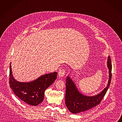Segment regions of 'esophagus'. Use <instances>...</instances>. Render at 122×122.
Masks as SVG:
<instances>
[{
    "label": "esophagus",
    "mask_w": 122,
    "mask_h": 122,
    "mask_svg": "<svg viewBox=\"0 0 122 122\" xmlns=\"http://www.w3.org/2000/svg\"><path fill=\"white\" fill-rule=\"evenodd\" d=\"M65 72H66V71L64 69L60 70L59 71V73H58L59 76L60 77H63L65 76Z\"/></svg>",
    "instance_id": "esophagus-1"
}]
</instances>
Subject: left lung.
Segmentation results:
<instances>
[{
    "mask_svg": "<svg viewBox=\"0 0 122 122\" xmlns=\"http://www.w3.org/2000/svg\"><path fill=\"white\" fill-rule=\"evenodd\" d=\"M107 67L109 70V80L107 85L100 94L93 96H87L80 93L72 79L69 76L67 77L65 103L71 112L76 114L85 111L100 103L109 87L111 80L112 64L109 56L107 59Z\"/></svg>",
    "mask_w": 122,
    "mask_h": 122,
    "instance_id": "left-lung-1",
    "label": "left lung"
}]
</instances>
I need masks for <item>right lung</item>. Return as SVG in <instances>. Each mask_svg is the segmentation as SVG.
<instances>
[{
    "label": "right lung",
    "instance_id": "add662e5",
    "mask_svg": "<svg viewBox=\"0 0 122 122\" xmlns=\"http://www.w3.org/2000/svg\"><path fill=\"white\" fill-rule=\"evenodd\" d=\"M11 64L10 63L9 84L14 94L22 101L33 106L41 103L46 90L54 82L57 72L44 75L31 82H19L13 76Z\"/></svg>",
    "mask_w": 122,
    "mask_h": 122
}]
</instances>
